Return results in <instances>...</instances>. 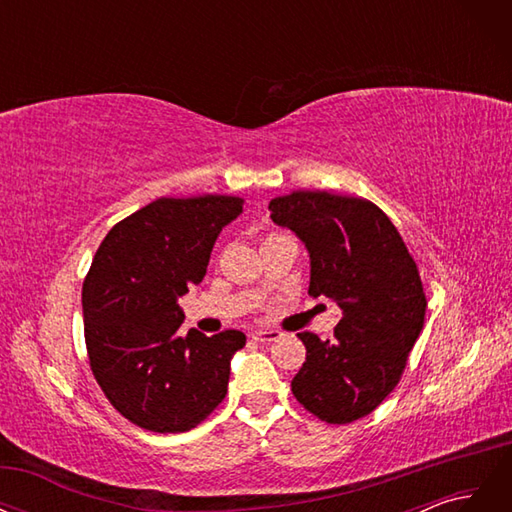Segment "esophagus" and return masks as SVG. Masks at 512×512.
Returning a JSON list of instances; mask_svg holds the SVG:
<instances>
[{
    "mask_svg": "<svg viewBox=\"0 0 512 512\" xmlns=\"http://www.w3.org/2000/svg\"><path fill=\"white\" fill-rule=\"evenodd\" d=\"M282 337L280 331L275 329H258L252 333V339L254 342H260V344H271V342H277V339Z\"/></svg>",
    "mask_w": 512,
    "mask_h": 512,
    "instance_id": "34e87169",
    "label": "esophagus"
}]
</instances>
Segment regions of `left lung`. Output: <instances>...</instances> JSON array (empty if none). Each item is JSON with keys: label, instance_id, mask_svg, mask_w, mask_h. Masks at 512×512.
Instances as JSON below:
<instances>
[{"label": "left lung", "instance_id": "left-lung-1", "mask_svg": "<svg viewBox=\"0 0 512 512\" xmlns=\"http://www.w3.org/2000/svg\"><path fill=\"white\" fill-rule=\"evenodd\" d=\"M269 209L307 247L309 297L333 299L344 312L333 339L297 333L307 356L292 395L320 421H359L399 384L423 331L427 299L416 262L389 215L367 198L297 190Z\"/></svg>", "mask_w": 512, "mask_h": 512}]
</instances>
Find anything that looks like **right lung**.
<instances>
[{"label":"right lung","mask_w":512,"mask_h":512,"mask_svg":"<svg viewBox=\"0 0 512 512\" xmlns=\"http://www.w3.org/2000/svg\"><path fill=\"white\" fill-rule=\"evenodd\" d=\"M241 211L237 196L158 198L100 243L83 282L85 344L96 382L130 423L190 431L224 401L245 335H183L177 299L203 282L215 239Z\"/></svg>","instance_id":"obj_1"}]
</instances>
